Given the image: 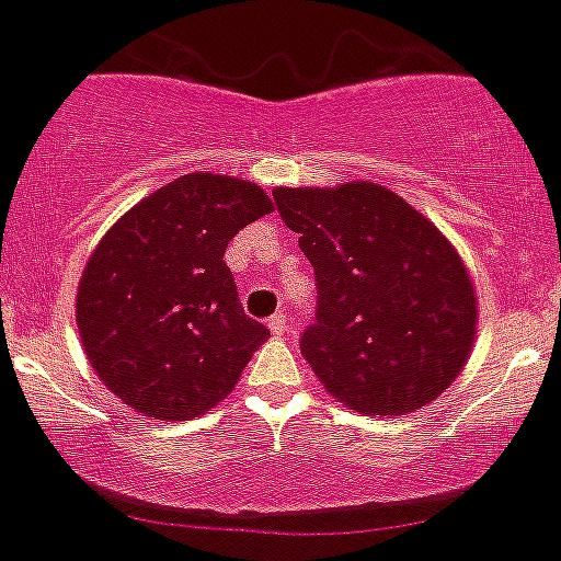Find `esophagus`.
<instances>
[{"mask_svg": "<svg viewBox=\"0 0 561 561\" xmlns=\"http://www.w3.org/2000/svg\"><path fill=\"white\" fill-rule=\"evenodd\" d=\"M267 328H271V333L274 335H285L287 333V316L274 313L271 319H267Z\"/></svg>", "mask_w": 561, "mask_h": 561, "instance_id": "obj_1", "label": "esophagus"}]
</instances>
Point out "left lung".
I'll list each match as a JSON object with an SVG mask.
<instances>
[{
  "label": "left lung",
  "instance_id": "1",
  "mask_svg": "<svg viewBox=\"0 0 561 561\" xmlns=\"http://www.w3.org/2000/svg\"><path fill=\"white\" fill-rule=\"evenodd\" d=\"M316 271L301 355L344 407L407 415L449 389L477 335V290L457 248L396 192L353 180L274 188Z\"/></svg>",
  "mask_w": 561,
  "mask_h": 561
}]
</instances>
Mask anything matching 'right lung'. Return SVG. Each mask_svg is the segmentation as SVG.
I'll use <instances>...</instances> for the list:
<instances>
[{"mask_svg":"<svg viewBox=\"0 0 561 561\" xmlns=\"http://www.w3.org/2000/svg\"><path fill=\"white\" fill-rule=\"evenodd\" d=\"M274 211L256 183L192 172L144 197L101 237L76 324L104 387L152 421L206 415L265 344L242 313L226 248Z\"/></svg>","mask_w":561,"mask_h":561,"instance_id":"1","label":"right lung"}]
</instances>
